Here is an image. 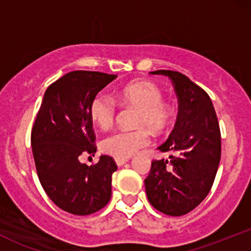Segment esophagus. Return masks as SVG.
<instances>
[{"label":"esophagus","instance_id":"esophagus-1","mask_svg":"<svg viewBox=\"0 0 251 251\" xmlns=\"http://www.w3.org/2000/svg\"><path fill=\"white\" fill-rule=\"evenodd\" d=\"M127 162H128V158H116V163L118 166H122Z\"/></svg>","mask_w":251,"mask_h":251}]
</instances>
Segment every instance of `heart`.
Returning a JSON list of instances; mask_svg holds the SVG:
<instances>
[{
  "mask_svg": "<svg viewBox=\"0 0 251 251\" xmlns=\"http://www.w3.org/2000/svg\"><path fill=\"white\" fill-rule=\"evenodd\" d=\"M120 102L137 108V126H146L154 133L168 127L171 112L163 102V93L154 83L138 80L124 86L118 93ZM116 103L106 94H97L89 102V118L96 125L106 128L116 117ZM150 144V132L145 127L118 129L106 135L100 143L103 153L114 158H129Z\"/></svg>",
  "mask_w": 251,
  "mask_h": 251,
  "instance_id": "heart-1",
  "label": "heart"
}]
</instances>
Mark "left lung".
<instances>
[{
	"instance_id": "left-lung-1",
	"label": "left lung",
	"mask_w": 251,
	"mask_h": 251,
	"mask_svg": "<svg viewBox=\"0 0 251 251\" xmlns=\"http://www.w3.org/2000/svg\"><path fill=\"white\" fill-rule=\"evenodd\" d=\"M171 79L178 97L175 128L159 151L170 159L152 160L145 179L148 200L158 211L183 216L200 205L214 184L221 160V129L209 94L188 76L159 70Z\"/></svg>"
}]
</instances>
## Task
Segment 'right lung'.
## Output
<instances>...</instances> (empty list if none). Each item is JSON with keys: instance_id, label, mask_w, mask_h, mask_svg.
<instances>
[{"instance_id": "right-lung-1", "label": "right lung", "mask_w": 251, "mask_h": 251, "mask_svg": "<svg viewBox=\"0 0 251 251\" xmlns=\"http://www.w3.org/2000/svg\"><path fill=\"white\" fill-rule=\"evenodd\" d=\"M117 75L73 71L46 91L33 128L31 150L43 190L60 209L91 215L111 200L112 174L117 164L109 155L88 166L79 155L97 151L89 102Z\"/></svg>"}]
</instances>
